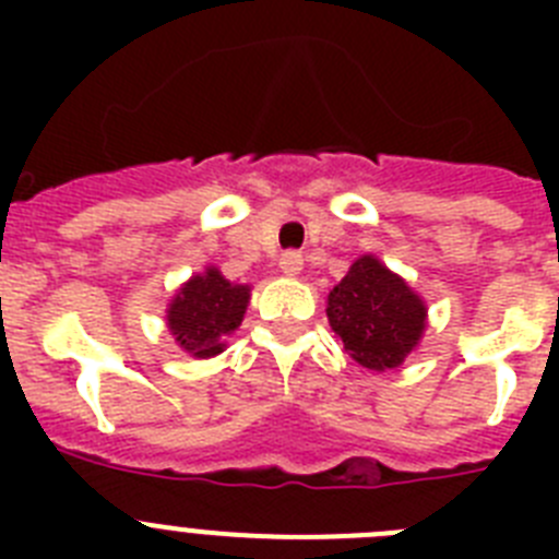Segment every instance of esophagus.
<instances>
[{
	"mask_svg": "<svg viewBox=\"0 0 559 559\" xmlns=\"http://www.w3.org/2000/svg\"><path fill=\"white\" fill-rule=\"evenodd\" d=\"M280 269H283L285 276H296L305 269V257L299 254V251H285V254L280 257Z\"/></svg>",
	"mask_w": 559,
	"mask_h": 559,
	"instance_id": "obj_1",
	"label": "esophagus"
}]
</instances>
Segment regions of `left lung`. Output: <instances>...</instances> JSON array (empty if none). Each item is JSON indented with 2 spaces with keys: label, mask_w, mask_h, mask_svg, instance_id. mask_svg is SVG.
<instances>
[{
  "label": "left lung",
  "mask_w": 559,
  "mask_h": 559,
  "mask_svg": "<svg viewBox=\"0 0 559 559\" xmlns=\"http://www.w3.org/2000/svg\"><path fill=\"white\" fill-rule=\"evenodd\" d=\"M426 302L397 274L364 254L330 290L328 319L349 358L372 372L397 369L426 333Z\"/></svg>",
  "instance_id": "1"
}]
</instances>
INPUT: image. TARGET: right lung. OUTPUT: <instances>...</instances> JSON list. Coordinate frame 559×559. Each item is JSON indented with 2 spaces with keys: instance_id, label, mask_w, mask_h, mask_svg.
<instances>
[{
  "instance_id": "right-lung-1",
  "label": "right lung",
  "mask_w": 559,
  "mask_h": 559,
  "mask_svg": "<svg viewBox=\"0 0 559 559\" xmlns=\"http://www.w3.org/2000/svg\"><path fill=\"white\" fill-rule=\"evenodd\" d=\"M249 285H231L215 265L187 280L167 308V328L179 347L195 358L224 353L226 335L243 322Z\"/></svg>"
}]
</instances>
